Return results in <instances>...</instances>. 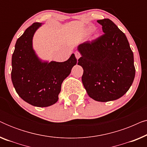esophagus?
I'll use <instances>...</instances> for the list:
<instances>
[{
  "label": "esophagus",
  "instance_id": "1",
  "mask_svg": "<svg viewBox=\"0 0 147 147\" xmlns=\"http://www.w3.org/2000/svg\"><path fill=\"white\" fill-rule=\"evenodd\" d=\"M74 54H75L76 57L77 58V59H79V58L81 57V54H80V53L78 51H76L75 53H74Z\"/></svg>",
  "mask_w": 147,
  "mask_h": 147
}]
</instances>
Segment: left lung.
<instances>
[{
  "mask_svg": "<svg viewBox=\"0 0 147 147\" xmlns=\"http://www.w3.org/2000/svg\"><path fill=\"white\" fill-rule=\"evenodd\" d=\"M104 34L78 46L84 69L82 81L90 98L98 102L117 100L135 76L134 56L125 34L109 19L98 20Z\"/></svg>",
  "mask_w": 147,
  "mask_h": 147,
  "instance_id": "1",
  "label": "left lung"
}]
</instances>
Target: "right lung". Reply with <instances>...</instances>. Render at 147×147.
<instances>
[{
    "mask_svg": "<svg viewBox=\"0 0 147 147\" xmlns=\"http://www.w3.org/2000/svg\"><path fill=\"white\" fill-rule=\"evenodd\" d=\"M41 24L35 23L17 39L12 56L11 80L20 97L31 105L47 107L58 100L61 84L77 63L74 54L64 62L42 63L32 47V39Z\"/></svg>",
    "mask_w": 147,
    "mask_h": 147,
    "instance_id": "obj_1",
    "label": "right lung"
}]
</instances>
